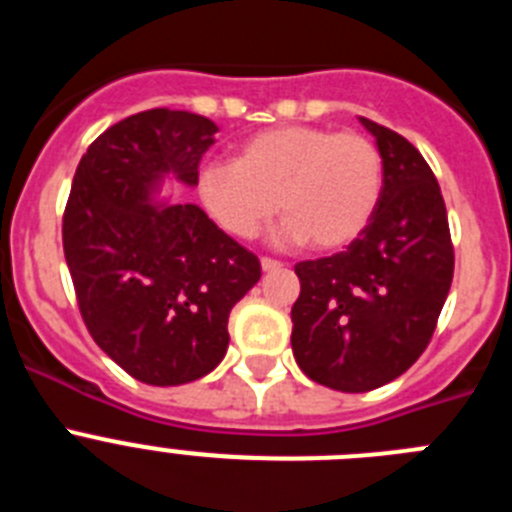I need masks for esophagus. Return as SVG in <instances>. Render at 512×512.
Masks as SVG:
<instances>
[{"instance_id":"1","label":"esophagus","mask_w":512,"mask_h":512,"mask_svg":"<svg viewBox=\"0 0 512 512\" xmlns=\"http://www.w3.org/2000/svg\"><path fill=\"white\" fill-rule=\"evenodd\" d=\"M261 269H264V271H279V269H282V261L264 256V259H261Z\"/></svg>"}]
</instances>
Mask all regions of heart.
<instances>
[{"label": "heart", "mask_w": 512, "mask_h": 512, "mask_svg": "<svg viewBox=\"0 0 512 512\" xmlns=\"http://www.w3.org/2000/svg\"><path fill=\"white\" fill-rule=\"evenodd\" d=\"M384 161L374 140L318 125L261 130L238 146L233 164H207L197 194L233 238H256L282 212L277 238L318 253L351 246L382 200Z\"/></svg>", "instance_id": "heart-1"}]
</instances>
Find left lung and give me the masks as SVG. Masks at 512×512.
I'll use <instances>...</instances> for the list:
<instances>
[{
	"instance_id": "obj_1",
	"label": "left lung",
	"mask_w": 512,
	"mask_h": 512,
	"mask_svg": "<svg viewBox=\"0 0 512 512\" xmlns=\"http://www.w3.org/2000/svg\"><path fill=\"white\" fill-rule=\"evenodd\" d=\"M384 161L382 200L346 251L300 261L292 351L312 382L369 392L418 361L454 279L441 187L418 148L359 117Z\"/></svg>"
}]
</instances>
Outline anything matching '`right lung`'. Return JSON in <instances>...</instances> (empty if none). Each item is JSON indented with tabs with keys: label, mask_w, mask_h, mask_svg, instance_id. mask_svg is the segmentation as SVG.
I'll list each match as a JSON object with an SVG mask.
<instances>
[{
	"label": "right lung",
	"mask_w": 512,
	"mask_h": 512,
	"mask_svg": "<svg viewBox=\"0 0 512 512\" xmlns=\"http://www.w3.org/2000/svg\"><path fill=\"white\" fill-rule=\"evenodd\" d=\"M217 125L194 112H138L76 166L63 253L89 333L130 377L176 387L228 351V315L261 264L192 202L156 200L166 179L197 187Z\"/></svg>",
	"instance_id": "obj_1"
}]
</instances>
